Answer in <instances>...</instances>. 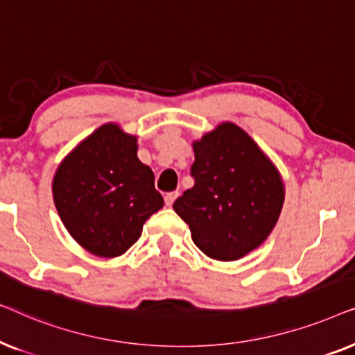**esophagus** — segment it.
Wrapping results in <instances>:
<instances>
[{"label": "esophagus", "instance_id": "obj_1", "mask_svg": "<svg viewBox=\"0 0 355 355\" xmlns=\"http://www.w3.org/2000/svg\"><path fill=\"white\" fill-rule=\"evenodd\" d=\"M179 196V192H168L166 196H164V203H166V207H171L174 200H176Z\"/></svg>", "mask_w": 355, "mask_h": 355}]
</instances>
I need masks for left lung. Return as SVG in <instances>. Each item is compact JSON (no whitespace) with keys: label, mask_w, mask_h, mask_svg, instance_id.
<instances>
[{"label":"left lung","mask_w":355,"mask_h":355,"mask_svg":"<svg viewBox=\"0 0 355 355\" xmlns=\"http://www.w3.org/2000/svg\"><path fill=\"white\" fill-rule=\"evenodd\" d=\"M193 187L174 202L192 239L210 259L249 254L273 230L284 202L275 164L241 128L225 123L193 142Z\"/></svg>","instance_id":"obj_1"}]
</instances>
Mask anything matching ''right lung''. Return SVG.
<instances>
[{
  "mask_svg": "<svg viewBox=\"0 0 355 355\" xmlns=\"http://www.w3.org/2000/svg\"><path fill=\"white\" fill-rule=\"evenodd\" d=\"M153 171L137 158V139L105 124L60 164L53 198L61 221L79 244L98 257H118L163 208Z\"/></svg>",
  "mask_w": 355,
  "mask_h": 355,
  "instance_id": "obj_1",
  "label": "right lung"
}]
</instances>
